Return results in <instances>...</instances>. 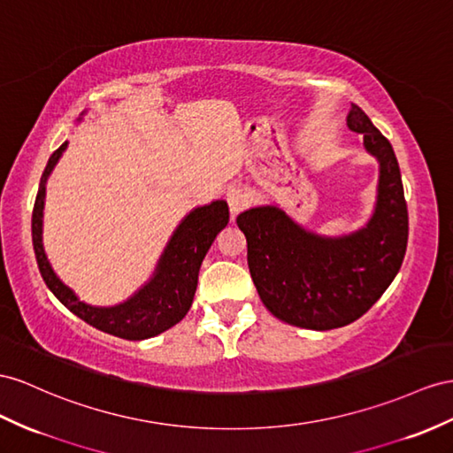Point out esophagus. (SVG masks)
<instances>
[{"label":"esophagus","instance_id":"34e87169","mask_svg":"<svg viewBox=\"0 0 453 453\" xmlns=\"http://www.w3.org/2000/svg\"><path fill=\"white\" fill-rule=\"evenodd\" d=\"M226 196H227L231 216H237L239 212L245 211V208L250 204V196L247 195L245 189H241V188H229Z\"/></svg>","mask_w":453,"mask_h":453}]
</instances>
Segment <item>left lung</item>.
Returning <instances> with one entry per match:
<instances>
[{"instance_id": "left-lung-1", "label": "left lung", "mask_w": 453, "mask_h": 453, "mask_svg": "<svg viewBox=\"0 0 453 453\" xmlns=\"http://www.w3.org/2000/svg\"><path fill=\"white\" fill-rule=\"evenodd\" d=\"M346 124L364 134L367 153L379 160L377 203L365 227L321 237L273 204L237 216L264 306L303 329H337L362 318L396 277L408 247V204L390 142L357 105Z\"/></svg>"}]
</instances>
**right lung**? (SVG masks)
I'll return each mask as SVG.
<instances>
[{
  "label": "right lung",
  "instance_id": "add662e5",
  "mask_svg": "<svg viewBox=\"0 0 453 453\" xmlns=\"http://www.w3.org/2000/svg\"><path fill=\"white\" fill-rule=\"evenodd\" d=\"M66 145L68 143L65 142L50 157L48 166L42 173L40 189L32 211V245L43 281L59 298V303L71 310L74 316L103 333L127 341L155 337V334L176 326L189 311L196 291V281H199L201 264L216 235L229 222L227 203L214 201L195 208L185 216L170 237L165 252H162L153 277L126 303L109 308L86 304L74 295L73 288H68L55 275L42 242L45 181L59 162Z\"/></svg>",
  "mask_w": 453,
  "mask_h": 453
}]
</instances>
